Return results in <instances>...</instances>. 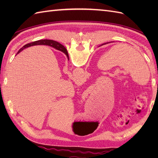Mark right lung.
<instances>
[{
  "label": "right lung",
  "instance_id": "add662e5",
  "mask_svg": "<svg viewBox=\"0 0 158 158\" xmlns=\"http://www.w3.org/2000/svg\"><path fill=\"white\" fill-rule=\"evenodd\" d=\"M45 45L53 47V48H55L56 49L59 50V51H60V52H62L66 56L67 58L69 60L68 52H67V50L64 48V47L62 44H60V43L56 42V41H52V40H48V39L39 40V41L32 42L31 43H28V44H26L23 46L22 48L20 49L18 51V53L22 52L23 49H26V48H29V47H31L33 45Z\"/></svg>",
  "mask_w": 158,
  "mask_h": 158
}]
</instances>
